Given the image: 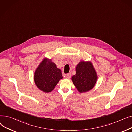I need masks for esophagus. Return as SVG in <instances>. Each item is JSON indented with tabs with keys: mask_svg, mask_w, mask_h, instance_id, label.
<instances>
[{
	"mask_svg": "<svg viewBox=\"0 0 132 132\" xmlns=\"http://www.w3.org/2000/svg\"><path fill=\"white\" fill-rule=\"evenodd\" d=\"M71 77V74L70 73H68L66 74V78L67 79H70Z\"/></svg>",
	"mask_w": 132,
	"mask_h": 132,
	"instance_id": "esophagus-1",
	"label": "esophagus"
}]
</instances>
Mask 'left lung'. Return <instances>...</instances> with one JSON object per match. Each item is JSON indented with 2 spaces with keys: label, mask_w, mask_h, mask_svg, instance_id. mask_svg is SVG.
Returning <instances> with one entry per match:
<instances>
[{
  "label": "left lung",
  "mask_w": 132,
  "mask_h": 132,
  "mask_svg": "<svg viewBox=\"0 0 132 132\" xmlns=\"http://www.w3.org/2000/svg\"><path fill=\"white\" fill-rule=\"evenodd\" d=\"M76 74L72 80L80 93L85 92L92 89L97 80L96 73L90 62L81 61L77 66Z\"/></svg>",
  "instance_id": "obj_1"
}]
</instances>
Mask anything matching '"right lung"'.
<instances>
[{
    "instance_id": "right-lung-1",
    "label": "right lung",
    "mask_w": 132,
    "mask_h": 132,
    "mask_svg": "<svg viewBox=\"0 0 132 132\" xmlns=\"http://www.w3.org/2000/svg\"><path fill=\"white\" fill-rule=\"evenodd\" d=\"M62 78L61 70L56 67L54 63L46 58L41 62L34 76L37 86L45 92L52 91Z\"/></svg>"
}]
</instances>
